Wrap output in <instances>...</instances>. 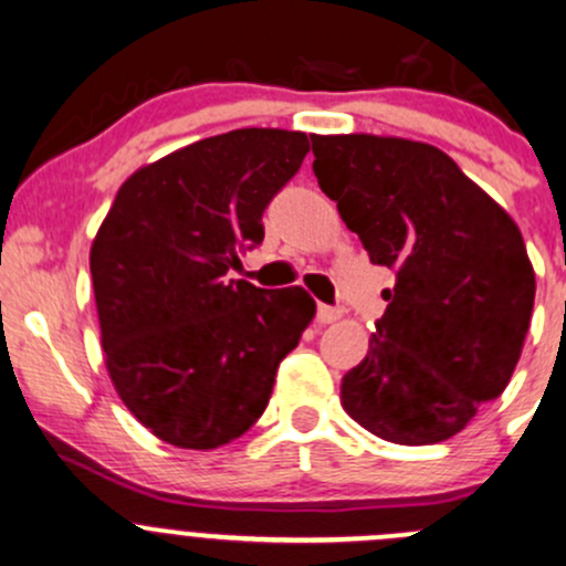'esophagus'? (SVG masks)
<instances>
[{
    "instance_id": "esophagus-1",
    "label": "esophagus",
    "mask_w": 566,
    "mask_h": 566,
    "mask_svg": "<svg viewBox=\"0 0 566 566\" xmlns=\"http://www.w3.org/2000/svg\"><path fill=\"white\" fill-rule=\"evenodd\" d=\"M339 315H343V310L332 307V305H318V310H315V318H318L321 324H334Z\"/></svg>"
}]
</instances>
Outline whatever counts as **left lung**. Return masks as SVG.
Wrapping results in <instances>:
<instances>
[{
  "label": "left lung",
  "mask_w": 566,
  "mask_h": 566,
  "mask_svg": "<svg viewBox=\"0 0 566 566\" xmlns=\"http://www.w3.org/2000/svg\"><path fill=\"white\" fill-rule=\"evenodd\" d=\"M313 172L373 264L394 270L343 407L399 446L459 434L504 391L534 307V270L513 218L427 143L313 135Z\"/></svg>",
  "instance_id": "left-lung-1"
}]
</instances>
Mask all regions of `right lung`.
<instances>
[{
  "mask_svg": "<svg viewBox=\"0 0 566 566\" xmlns=\"http://www.w3.org/2000/svg\"><path fill=\"white\" fill-rule=\"evenodd\" d=\"M307 135L234 129L137 169L91 245L115 391L169 446L210 451L245 434L300 345L315 302L300 285L229 281L264 240L266 205L300 172Z\"/></svg>",
  "mask_w": 566,
  "mask_h": 566,
  "instance_id": "obj_1",
  "label": "right lung"
}]
</instances>
